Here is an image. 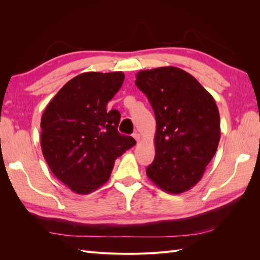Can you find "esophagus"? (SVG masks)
Instances as JSON below:
<instances>
[{"instance_id":"34e87169","label":"esophagus","mask_w":260,"mask_h":260,"mask_svg":"<svg viewBox=\"0 0 260 260\" xmlns=\"http://www.w3.org/2000/svg\"><path fill=\"white\" fill-rule=\"evenodd\" d=\"M133 137L136 140V142H140L141 141V135L137 133V132H135V133L133 134Z\"/></svg>"}]
</instances>
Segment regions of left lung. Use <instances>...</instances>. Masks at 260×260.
Listing matches in <instances>:
<instances>
[{
  "mask_svg": "<svg viewBox=\"0 0 260 260\" xmlns=\"http://www.w3.org/2000/svg\"><path fill=\"white\" fill-rule=\"evenodd\" d=\"M136 86L155 113V157L146 174L159 189L180 194L201 180L220 141V115L211 93L176 67L141 70Z\"/></svg>",
  "mask_w": 260,
  "mask_h": 260,
  "instance_id": "obj_1",
  "label": "left lung"
}]
</instances>
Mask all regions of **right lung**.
Segmentation results:
<instances>
[{
    "instance_id": "right-lung-1",
    "label": "right lung",
    "mask_w": 260,
    "mask_h": 260,
    "mask_svg": "<svg viewBox=\"0 0 260 260\" xmlns=\"http://www.w3.org/2000/svg\"><path fill=\"white\" fill-rule=\"evenodd\" d=\"M125 78L121 71L84 73L69 80L41 117V150L56 178L78 194L108 181L115 159L133 147L118 133L120 114L106 108Z\"/></svg>"
}]
</instances>
